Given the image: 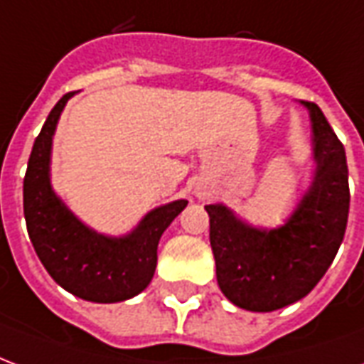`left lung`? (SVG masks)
Returning a JSON list of instances; mask_svg holds the SVG:
<instances>
[{
    "instance_id": "8db88e82",
    "label": "left lung",
    "mask_w": 364,
    "mask_h": 364,
    "mask_svg": "<svg viewBox=\"0 0 364 364\" xmlns=\"http://www.w3.org/2000/svg\"><path fill=\"white\" fill-rule=\"evenodd\" d=\"M312 122V181L282 226L261 228L222 203L206 205L216 281L224 296L250 312L294 304L320 282L343 242L349 171L343 144L320 111L302 101Z\"/></svg>"
}]
</instances>
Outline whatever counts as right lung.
I'll use <instances>...</instances> for the list:
<instances>
[{
	"instance_id": "obj_1",
	"label": "right lung",
	"mask_w": 364,
	"mask_h": 364,
	"mask_svg": "<svg viewBox=\"0 0 364 364\" xmlns=\"http://www.w3.org/2000/svg\"><path fill=\"white\" fill-rule=\"evenodd\" d=\"M74 93L54 105L28 158L23 208L28 237L54 281L74 296L112 304L140 294L158 265L161 234L187 206L185 198L156 206L122 236L90 228L56 195L50 183L52 140L60 114Z\"/></svg>"
}]
</instances>
